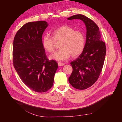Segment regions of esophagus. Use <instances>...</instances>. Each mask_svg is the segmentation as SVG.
I'll list each match as a JSON object with an SVG mask.
<instances>
[{"mask_svg":"<svg viewBox=\"0 0 122 122\" xmlns=\"http://www.w3.org/2000/svg\"><path fill=\"white\" fill-rule=\"evenodd\" d=\"M65 64L64 63H62V62H58V65L59 67H61V66H64Z\"/></svg>","mask_w":122,"mask_h":122,"instance_id":"1","label":"esophagus"}]
</instances>
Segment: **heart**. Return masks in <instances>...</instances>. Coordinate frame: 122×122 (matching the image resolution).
Instances as JSON below:
<instances>
[{
  "instance_id": "heart-1",
  "label": "heart",
  "mask_w": 122,
  "mask_h": 122,
  "mask_svg": "<svg viewBox=\"0 0 122 122\" xmlns=\"http://www.w3.org/2000/svg\"><path fill=\"white\" fill-rule=\"evenodd\" d=\"M51 36L45 35L42 40L43 47L48 52L55 50L56 43L61 42L60 49L50 56V58L58 61L67 60L71 56L75 57L81 53L84 48L86 37L81 30H75L68 25L61 26L51 31Z\"/></svg>"
}]
</instances>
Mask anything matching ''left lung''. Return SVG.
<instances>
[{
  "label": "left lung",
  "mask_w": 122,
  "mask_h": 122,
  "mask_svg": "<svg viewBox=\"0 0 122 122\" xmlns=\"http://www.w3.org/2000/svg\"><path fill=\"white\" fill-rule=\"evenodd\" d=\"M68 20L80 19L86 27V39L83 52L71 61L73 71L68 79L76 89L85 90L96 82L102 72L105 55V43L103 42L98 25L81 14L75 15Z\"/></svg>",
  "instance_id": "obj_1"
}]
</instances>
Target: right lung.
<instances>
[{
    "label": "right lung",
    "mask_w": 122,
    "mask_h": 122,
    "mask_svg": "<svg viewBox=\"0 0 122 122\" xmlns=\"http://www.w3.org/2000/svg\"><path fill=\"white\" fill-rule=\"evenodd\" d=\"M48 24L44 21L25 24L17 32L13 46V65L21 80L28 88L43 93L52 87L57 62L49 60L42 44Z\"/></svg>",
    "instance_id": "1"
}]
</instances>
